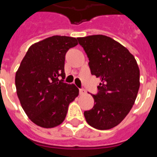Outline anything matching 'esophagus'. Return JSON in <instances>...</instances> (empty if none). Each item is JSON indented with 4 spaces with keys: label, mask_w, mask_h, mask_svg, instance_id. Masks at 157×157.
<instances>
[{
    "label": "esophagus",
    "mask_w": 157,
    "mask_h": 157,
    "mask_svg": "<svg viewBox=\"0 0 157 157\" xmlns=\"http://www.w3.org/2000/svg\"><path fill=\"white\" fill-rule=\"evenodd\" d=\"M80 94H81V95H84V94H86V91H85V90H80Z\"/></svg>",
    "instance_id": "esophagus-1"
}]
</instances>
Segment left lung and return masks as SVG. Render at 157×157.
<instances>
[{
	"label": "left lung",
	"instance_id": "8db88e82",
	"mask_svg": "<svg viewBox=\"0 0 157 157\" xmlns=\"http://www.w3.org/2000/svg\"><path fill=\"white\" fill-rule=\"evenodd\" d=\"M89 58L91 74L101 80L94 105L84 112L85 120L98 130H109L132 109L140 89L136 59L122 44L102 34L77 39Z\"/></svg>",
	"mask_w": 157,
	"mask_h": 157
}]
</instances>
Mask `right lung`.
<instances>
[{
  "label": "right lung",
  "instance_id": "1",
  "mask_svg": "<svg viewBox=\"0 0 157 157\" xmlns=\"http://www.w3.org/2000/svg\"><path fill=\"white\" fill-rule=\"evenodd\" d=\"M78 44L76 38L54 35L30 46L15 75L22 109L37 126L52 128L63 123L68 105L79 95L76 85L59 81L65 77V54Z\"/></svg>",
  "mask_w": 157,
  "mask_h": 157
}]
</instances>
